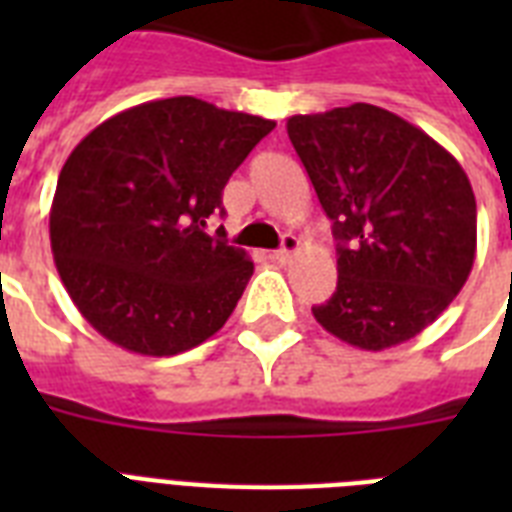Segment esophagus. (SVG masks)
Returning <instances> with one entry per match:
<instances>
[{
	"mask_svg": "<svg viewBox=\"0 0 512 512\" xmlns=\"http://www.w3.org/2000/svg\"><path fill=\"white\" fill-rule=\"evenodd\" d=\"M297 249H300V239H297V236H292V233H287V236H284V241H281V249H276V252H273V260H276V263H289V257L295 255Z\"/></svg>",
	"mask_w": 512,
	"mask_h": 512,
	"instance_id": "obj_1",
	"label": "esophagus"
}]
</instances>
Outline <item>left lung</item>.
Masks as SVG:
<instances>
[{
  "mask_svg": "<svg viewBox=\"0 0 512 512\" xmlns=\"http://www.w3.org/2000/svg\"><path fill=\"white\" fill-rule=\"evenodd\" d=\"M287 132L337 239V289L316 321L361 350L417 337L476 260V196L460 162L369 103L292 116Z\"/></svg>",
  "mask_w": 512,
  "mask_h": 512,
  "instance_id": "1",
  "label": "left lung"
}]
</instances>
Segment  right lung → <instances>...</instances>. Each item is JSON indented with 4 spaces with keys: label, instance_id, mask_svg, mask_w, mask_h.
<instances>
[{
    "label": "right lung",
    "instance_id": "obj_1",
    "mask_svg": "<svg viewBox=\"0 0 512 512\" xmlns=\"http://www.w3.org/2000/svg\"><path fill=\"white\" fill-rule=\"evenodd\" d=\"M276 127L207 100L140 103L98 124L63 164L50 241L84 319L140 356H177L212 337L255 265L209 236L223 188Z\"/></svg>",
    "mask_w": 512,
    "mask_h": 512
}]
</instances>
